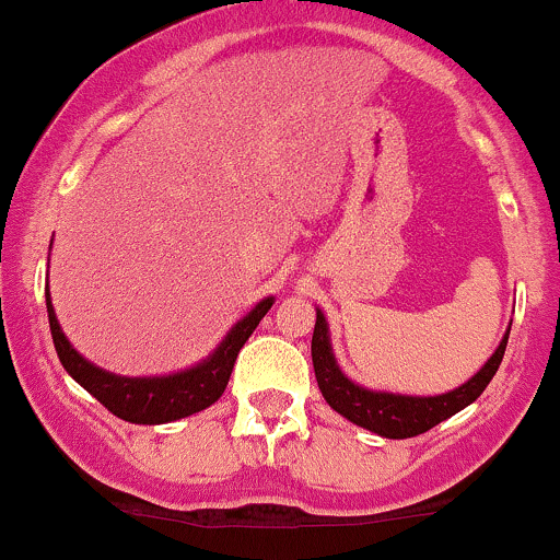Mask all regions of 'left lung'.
Wrapping results in <instances>:
<instances>
[{"label":"left lung","instance_id":"1","mask_svg":"<svg viewBox=\"0 0 560 560\" xmlns=\"http://www.w3.org/2000/svg\"><path fill=\"white\" fill-rule=\"evenodd\" d=\"M508 334L502 336L499 347L486 360L483 369L478 371L472 378H467L462 387L451 389L443 395H395V393H376V389H365L360 384H354L352 378L341 374L339 363H336L334 350H330V336H328V323L323 317V312L317 310L315 320V334H312V365H315V378L317 387H320L323 398L334 411H339L341 417L350 419L352 424L365 427V430L376 432L382 438H413L422 435V432L432 430L435 424H441L443 419L454 417L456 411H462L465 406H470L472 400L480 398L489 382L494 378L499 363L504 358V347H508Z\"/></svg>","mask_w":560,"mask_h":560}]
</instances>
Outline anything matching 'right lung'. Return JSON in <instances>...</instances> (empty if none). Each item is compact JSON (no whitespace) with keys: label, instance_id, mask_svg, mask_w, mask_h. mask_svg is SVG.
Here are the masks:
<instances>
[{"label":"right lung","instance_id":"1","mask_svg":"<svg viewBox=\"0 0 560 560\" xmlns=\"http://www.w3.org/2000/svg\"><path fill=\"white\" fill-rule=\"evenodd\" d=\"M45 299L52 345H56L58 360H61L63 369L95 400L104 402L114 417L133 424L176 422V419L191 417V413L213 406L224 395L234 360H237L243 345L254 334L258 323H261V317L267 315L269 306L275 304L272 296L261 299L243 320L234 323L230 334L224 336V341L202 363L191 365V369L167 376H117L93 365L71 347V341L66 339L61 330V323H58L56 310H52L50 291H45Z\"/></svg>","mask_w":560,"mask_h":560}]
</instances>
